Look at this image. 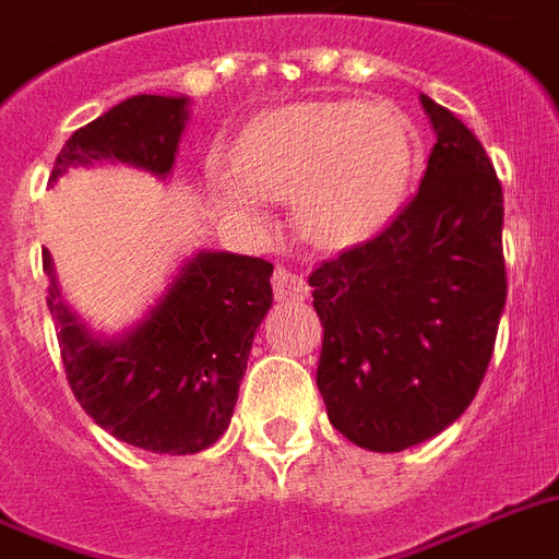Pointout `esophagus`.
Instances as JSON below:
<instances>
[{
    "label": "esophagus",
    "instance_id": "esophagus-1",
    "mask_svg": "<svg viewBox=\"0 0 559 559\" xmlns=\"http://www.w3.org/2000/svg\"><path fill=\"white\" fill-rule=\"evenodd\" d=\"M272 293H275V298L278 301H305L307 298V284L301 275H296V272L289 270H275V275H272Z\"/></svg>",
    "mask_w": 559,
    "mask_h": 559
}]
</instances>
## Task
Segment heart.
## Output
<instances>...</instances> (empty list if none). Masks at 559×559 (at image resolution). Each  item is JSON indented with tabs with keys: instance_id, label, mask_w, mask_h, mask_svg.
<instances>
[{
	"instance_id": "obj_1",
	"label": "heart",
	"mask_w": 559,
	"mask_h": 559,
	"mask_svg": "<svg viewBox=\"0 0 559 559\" xmlns=\"http://www.w3.org/2000/svg\"><path fill=\"white\" fill-rule=\"evenodd\" d=\"M415 156V127L389 100H301L246 127L231 151L235 182H219V193L254 219L258 197H296L298 235L322 249H348L397 214Z\"/></svg>"
}]
</instances>
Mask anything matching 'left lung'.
<instances>
[{
  "label": "left lung",
  "instance_id": "left-lung-1",
  "mask_svg": "<svg viewBox=\"0 0 559 559\" xmlns=\"http://www.w3.org/2000/svg\"><path fill=\"white\" fill-rule=\"evenodd\" d=\"M420 104L438 142L412 202L310 275L324 328L316 385L331 424L371 452L408 450L464 415L508 296L493 162L450 109Z\"/></svg>",
  "mask_w": 559,
  "mask_h": 559
}]
</instances>
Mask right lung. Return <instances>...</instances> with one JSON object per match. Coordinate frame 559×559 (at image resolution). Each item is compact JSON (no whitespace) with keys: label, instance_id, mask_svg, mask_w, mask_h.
<instances>
[{"label":"right lung","instance_id":"add662e5","mask_svg":"<svg viewBox=\"0 0 559 559\" xmlns=\"http://www.w3.org/2000/svg\"><path fill=\"white\" fill-rule=\"evenodd\" d=\"M188 121V98L133 95L74 130L48 182L72 165L109 159L165 179ZM48 310L66 380L83 412L118 441L188 455L219 441L237 403L254 331L272 307V263L231 252H197L142 322L104 340L66 307L51 254Z\"/></svg>","mask_w":559,"mask_h":559}]
</instances>
